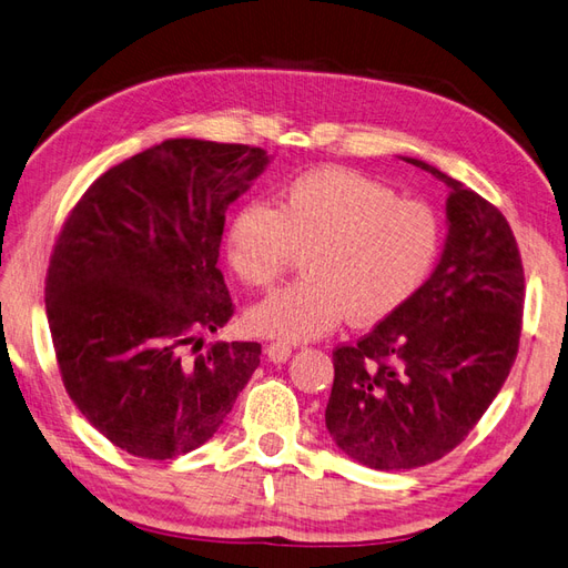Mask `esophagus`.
I'll list each match as a JSON object with an SVG mask.
<instances>
[{"mask_svg":"<svg viewBox=\"0 0 568 568\" xmlns=\"http://www.w3.org/2000/svg\"><path fill=\"white\" fill-rule=\"evenodd\" d=\"M265 352H267V356H270V362L282 364V362H286L288 356H292V344H286V342H270Z\"/></svg>","mask_w":568,"mask_h":568,"instance_id":"1","label":"esophagus"}]
</instances>
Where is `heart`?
I'll list each match as a JSON object with an SVG mask.
<instances>
[{"mask_svg":"<svg viewBox=\"0 0 568 568\" xmlns=\"http://www.w3.org/2000/svg\"><path fill=\"white\" fill-rule=\"evenodd\" d=\"M298 253L306 276L247 315L257 335L303 342L327 335L347 313L354 325L395 315L432 274L440 224L428 204L327 165L296 175L276 210L243 204L229 226L231 267L253 288L276 286Z\"/></svg>","mask_w":568,"mask_h":568,"instance_id":"b5f03b06","label":"heart"}]
</instances>
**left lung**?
Here are the masks:
<instances>
[{"label": "left lung", "mask_w": 568, "mask_h": 568, "mask_svg": "<svg viewBox=\"0 0 568 568\" xmlns=\"http://www.w3.org/2000/svg\"><path fill=\"white\" fill-rule=\"evenodd\" d=\"M407 161L450 187L444 255L407 306L332 352L325 409L335 444L373 469L422 467L460 446L508 378L523 327L525 274L506 216Z\"/></svg>", "instance_id": "left-lung-1"}]
</instances>
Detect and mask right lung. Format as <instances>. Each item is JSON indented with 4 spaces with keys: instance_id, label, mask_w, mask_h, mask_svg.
I'll return each mask as SVG.
<instances>
[{
    "instance_id": "right-lung-1",
    "label": "right lung",
    "mask_w": 568,
    "mask_h": 568,
    "mask_svg": "<svg viewBox=\"0 0 568 568\" xmlns=\"http://www.w3.org/2000/svg\"><path fill=\"white\" fill-rule=\"evenodd\" d=\"M247 144L165 140L105 171L54 241L45 311L64 390L110 444L169 460L224 424L257 342H214L233 315L216 267L229 204L267 165Z\"/></svg>"
}]
</instances>
